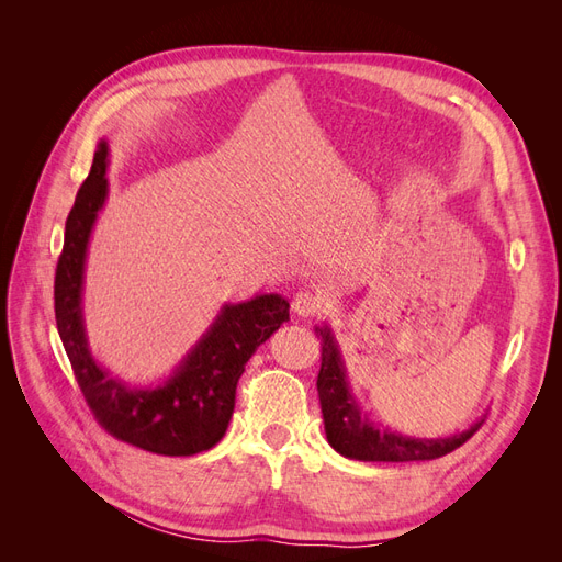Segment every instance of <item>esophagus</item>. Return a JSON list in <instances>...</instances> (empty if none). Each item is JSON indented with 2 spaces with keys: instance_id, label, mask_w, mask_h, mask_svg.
Here are the masks:
<instances>
[{
  "instance_id": "obj_1",
  "label": "esophagus",
  "mask_w": 562,
  "mask_h": 562,
  "mask_svg": "<svg viewBox=\"0 0 562 562\" xmlns=\"http://www.w3.org/2000/svg\"><path fill=\"white\" fill-rule=\"evenodd\" d=\"M293 312L304 318H321L323 314H328V302L316 293L300 291L293 297Z\"/></svg>"
}]
</instances>
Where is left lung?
Segmentation results:
<instances>
[{
	"label": "left lung",
	"instance_id": "1",
	"mask_svg": "<svg viewBox=\"0 0 562 562\" xmlns=\"http://www.w3.org/2000/svg\"><path fill=\"white\" fill-rule=\"evenodd\" d=\"M316 335H321V370L316 380L321 413L328 443L339 454L361 459V462H424V459H438L464 446L483 427L485 419L475 422L462 434L431 440L380 431L351 396L342 356H339L330 328H316Z\"/></svg>",
	"mask_w": 562,
	"mask_h": 562
}]
</instances>
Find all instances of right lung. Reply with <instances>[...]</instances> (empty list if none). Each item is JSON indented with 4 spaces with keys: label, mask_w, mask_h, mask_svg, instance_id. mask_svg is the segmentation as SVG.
<instances>
[{
    "label": "right lung",
    "mask_w": 562,
    "mask_h": 562,
    "mask_svg": "<svg viewBox=\"0 0 562 562\" xmlns=\"http://www.w3.org/2000/svg\"><path fill=\"white\" fill-rule=\"evenodd\" d=\"M108 143L100 140L89 178L79 187L65 223L56 267V323L83 401L114 438L155 454L190 457L211 450L225 436L234 413L236 384L250 356L288 318L281 295H258L225 304L209 333L184 356L161 386L131 389L110 378L89 351L81 316L83 260L98 211L108 196Z\"/></svg>",
    "instance_id": "right-lung-1"
}]
</instances>
